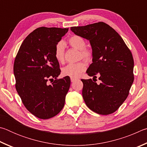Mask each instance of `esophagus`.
<instances>
[{"instance_id":"esophagus-1","label":"esophagus","mask_w":147,"mask_h":147,"mask_svg":"<svg viewBox=\"0 0 147 147\" xmlns=\"http://www.w3.org/2000/svg\"><path fill=\"white\" fill-rule=\"evenodd\" d=\"M76 80H77L76 78H71V82H72V83H73V82H74L75 81H76Z\"/></svg>"}]
</instances>
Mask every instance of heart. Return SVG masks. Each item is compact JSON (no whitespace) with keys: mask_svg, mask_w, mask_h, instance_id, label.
<instances>
[{"mask_svg":"<svg viewBox=\"0 0 147 147\" xmlns=\"http://www.w3.org/2000/svg\"><path fill=\"white\" fill-rule=\"evenodd\" d=\"M68 42L72 48L80 50V57L86 61H90L92 57V51L86 48V40L79 35H73L68 39ZM65 53V43L59 41L55 45L54 55L59 63H63ZM86 69V65L83 62L69 64L62 69V74L64 76H68L71 78L79 77Z\"/></svg>","mask_w":147,"mask_h":147,"instance_id":"obj_1","label":"heart"}]
</instances>
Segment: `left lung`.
<instances>
[{"mask_svg":"<svg viewBox=\"0 0 147 147\" xmlns=\"http://www.w3.org/2000/svg\"><path fill=\"white\" fill-rule=\"evenodd\" d=\"M70 30L90 41L93 63L86 73L101 81L97 84L91 79H81L84 101L97 114H112L127 98L134 82L132 53L119 33L103 22Z\"/></svg>","mask_w":147,"mask_h":147,"instance_id":"1","label":"left lung"}]
</instances>
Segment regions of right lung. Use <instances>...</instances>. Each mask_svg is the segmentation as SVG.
<instances>
[{
	"instance_id": "right-lung-1",
	"label": "right lung",
	"mask_w": 147,
	"mask_h": 147,
	"mask_svg": "<svg viewBox=\"0 0 147 147\" xmlns=\"http://www.w3.org/2000/svg\"><path fill=\"white\" fill-rule=\"evenodd\" d=\"M68 31V28H37L23 41L15 59L17 93L28 111L40 119L55 116L64 107L70 79H57L61 69L54 50Z\"/></svg>"
}]
</instances>
